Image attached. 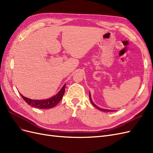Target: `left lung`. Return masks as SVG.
<instances>
[{
	"instance_id": "left-lung-1",
	"label": "left lung",
	"mask_w": 153,
	"mask_h": 153,
	"mask_svg": "<svg viewBox=\"0 0 153 153\" xmlns=\"http://www.w3.org/2000/svg\"><path fill=\"white\" fill-rule=\"evenodd\" d=\"M89 98H90V100H91V103L92 104V105H93L94 106H95L96 108H98V110H101V111H103V112H113V111H115V110H108V109H103V108H100L98 107V106H96L93 102H92V99H91V93L89 92Z\"/></svg>"
}]
</instances>
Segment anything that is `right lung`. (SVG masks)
Returning a JSON list of instances; mask_svg holds the SVG:
<instances>
[{"instance_id":"1","label":"right lung","mask_w":153,"mask_h":153,"mask_svg":"<svg viewBox=\"0 0 153 153\" xmlns=\"http://www.w3.org/2000/svg\"><path fill=\"white\" fill-rule=\"evenodd\" d=\"M65 88L66 84H64L56 95L46 100H31L30 98H26V97L22 95L21 94L20 95L22 97V98L25 100V102L27 103V104L33 106V107L40 109H49L56 106L59 103V101L62 100L64 92H65Z\"/></svg>"}]
</instances>
